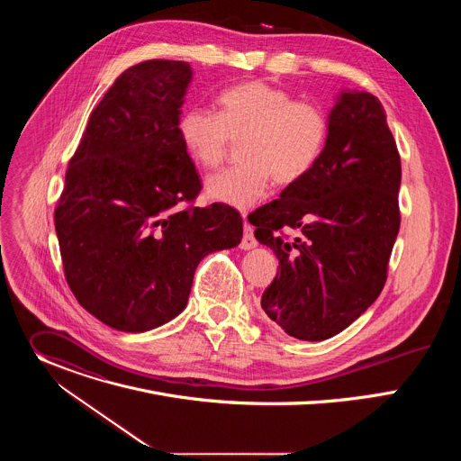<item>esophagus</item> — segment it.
<instances>
[{
    "mask_svg": "<svg viewBox=\"0 0 461 461\" xmlns=\"http://www.w3.org/2000/svg\"><path fill=\"white\" fill-rule=\"evenodd\" d=\"M257 246V240H255V235H253V228L244 222V230H242V240H240V248L242 249H253Z\"/></svg>",
    "mask_w": 461,
    "mask_h": 461,
    "instance_id": "obj_1",
    "label": "esophagus"
}]
</instances>
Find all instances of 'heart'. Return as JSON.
<instances>
[{
    "instance_id": "heart-1",
    "label": "heart",
    "mask_w": 461,
    "mask_h": 461,
    "mask_svg": "<svg viewBox=\"0 0 461 461\" xmlns=\"http://www.w3.org/2000/svg\"><path fill=\"white\" fill-rule=\"evenodd\" d=\"M219 113L189 107L178 120V137L189 158L217 169L231 144H240V166L206 182L213 203L248 210L279 185L299 182L319 160L328 137L326 113L265 82H244L222 91Z\"/></svg>"
}]
</instances>
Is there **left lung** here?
<instances>
[{"label":"left lung","mask_w":461,"mask_h":461,"mask_svg":"<svg viewBox=\"0 0 461 461\" xmlns=\"http://www.w3.org/2000/svg\"><path fill=\"white\" fill-rule=\"evenodd\" d=\"M400 184L402 160L381 102L343 89L315 166L248 217L255 239L279 258L260 306L288 336L334 338L379 297L400 231Z\"/></svg>","instance_id":"1"}]
</instances>
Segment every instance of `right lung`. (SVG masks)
<instances>
[{"instance_id":"1","label":"right lung","mask_w":461,"mask_h":461,"mask_svg":"<svg viewBox=\"0 0 461 461\" xmlns=\"http://www.w3.org/2000/svg\"><path fill=\"white\" fill-rule=\"evenodd\" d=\"M193 71L148 59L123 71L89 116L54 212L65 279L78 303L140 334L187 304L199 262L242 239L230 206L185 208L201 178L178 137Z\"/></svg>"}]
</instances>
